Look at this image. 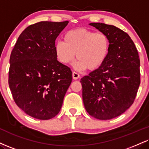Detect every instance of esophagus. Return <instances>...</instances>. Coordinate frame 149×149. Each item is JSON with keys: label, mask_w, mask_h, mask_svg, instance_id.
I'll return each mask as SVG.
<instances>
[{"label": "esophagus", "mask_w": 149, "mask_h": 149, "mask_svg": "<svg viewBox=\"0 0 149 149\" xmlns=\"http://www.w3.org/2000/svg\"><path fill=\"white\" fill-rule=\"evenodd\" d=\"M72 76H73V78L74 80H77V79H78V78H80L79 73H78L77 72H75V71H73V72Z\"/></svg>", "instance_id": "obj_1"}]
</instances>
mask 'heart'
<instances>
[{"mask_svg": "<svg viewBox=\"0 0 149 149\" xmlns=\"http://www.w3.org/2000/svg\"><path fill=\"white\" fill-rule=\"evenodd\" d=\"M110 42L103 33L79 28L65 34L64 42L55 44L56 57L61 63L67 64L77 58L74 67L77 69H97L107 60L110 52Z\"/></svg>", "mask_w": 149, "mask_h": 149, "instance_id": "b5f03b06", "label": "heart"}]
</instances>
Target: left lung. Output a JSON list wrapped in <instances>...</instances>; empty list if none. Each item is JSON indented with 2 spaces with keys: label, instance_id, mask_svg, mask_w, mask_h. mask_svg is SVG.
<instances>
[{
  "label": "left lung",
  "instance_id": "8db88e82",
  "mask_svg": "<svg viewBox=\"0 0 149 149\" xmlns=\"http://www.w3.org/2000/svg\"><path fill=\"white\" fill-rule=\"evenodd\" d=\"M108 36L110 52L101 67L81 78L82 99L89 115L108 120L133 103L140 84V60L128 34L112 25L89 23Z\"/></svg>",
  "mask_w": 149,
  "mask_h": 149
}]
</instances>
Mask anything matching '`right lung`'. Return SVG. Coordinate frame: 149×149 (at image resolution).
Returning <instances> with one entry per match:
<instances>
[{"label":"right lung","instance_id":"1","mask_svg":"<svg viewBox=\"0 0 149 149\" xmlns=\"http://www.w3.org/2000/svg\"><path fill=\"white\" fill-rule=\"evenodd\" d=\"M69 21L30 25L19 35L10 58L9 86L18 107L48 120L60 111L72 72L57 60L55 39Z\"/></svg>","mask_w":149,"mask_h":149}]
</instances>
